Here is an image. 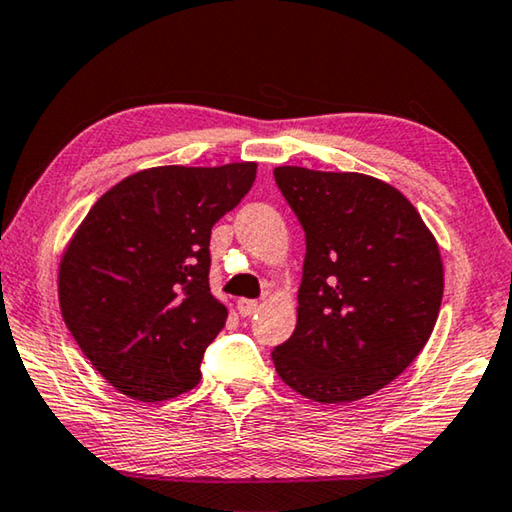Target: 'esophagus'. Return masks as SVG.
Listing matches in <instances>:
<instances>
[{"label":"esophagus","mask_w":512,"mask_h":512,"mask_svg":"<svg viewBox=\"0 0 512 512\" xmlns=\"http://www.w3.org/2000/svg\"><path fill=\"white\" fill-rule=\"evenodd\" d=\"M257 307H259V302H257V300H248V298H239V300H237V311H239L241 316H250V314H255Z\"/></svg>","instance_id":"1"}]
</instances>
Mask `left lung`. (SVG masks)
I'll use <instances>...</instances> for the list:
<instances>
[{
	"instance_id": "obj_1",
	"label": "left lung",
	"mask_w": 512,
	"mask_h": 512,
	"mask_svg": "<svg viewBox=\"0 0 512 512\" xmlns=\"http://www.w3.org/2000/svg\"><path fill=\"white\" fill-rule=\"evenodd\" d=\"M273 176L307 241L298 323L273 350L277 375L320 404L363 400L429 341L445 287L438 241L379 178L307 167Z\"/></svg>"
}]
</instances>
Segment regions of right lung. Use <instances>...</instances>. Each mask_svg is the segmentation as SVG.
<instances>
[{
    "mask_svg": "<svg viewBox=\"0 0 512 512\" xmlns=\"http://www.w3.org/2000/svg\"><path fill=\"white\" fill-rule=\"evenodd\" d=\"M257 162L151 167L110 187L58 266L60 314L99 375L140 402L201 381L228 318L210 291L212 225L237 207Z\"/></svg>",
    "mask_w": 512,
    "mask_h": 512,
    "instance_id": "right-lung-1",
    "label": "right lung"
}]
</instances>
